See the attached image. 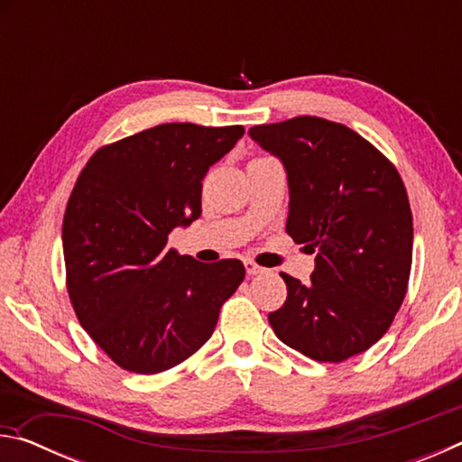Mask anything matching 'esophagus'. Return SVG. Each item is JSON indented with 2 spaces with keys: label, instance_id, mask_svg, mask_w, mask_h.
<instances>
[{
  "label": "esophagus",
  "instance_id": "obj_1",
  "mask_svg": "<svg viewBox=\"0 0 462 462\" xmlns=\"http://www.w3.org/2000/svg\"><path fill=\"white\" fill-rule=\"evenodd\" d=\"M245 269H246L248 275H259V273L264 271L263 267H259V264H256L254 261H250V259L245 261Z\"/></svg>",
  "mask_w": 462,
  "mask_h": 462
}]
</instances>
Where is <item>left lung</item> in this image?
Listing matches in <instances>:
<instances>
[{"mask_svg": "<svg viewBox=\"0 0 462 462\" xmlns=\"http://www.w3.org/2000/svg\"><path fill=\"white\" fill-rule=\"evenodd\" d=\"M283 162L287 234L316 253L310 283L281 273L287 300L269 322L277 338L319 363L371 348L408 291L413 224L397 169L355 130L300 116L248 130Z\"/></svg>", "mask_w": 462, "mask_h": 462, "instance_id": "obj_1", "label": "left lung"}]
</instances>
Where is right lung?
Returning <instances> with one entry per match:
<instances>
[{
  "mask_svg": "<svg viewBox=\"0 0 462 462\" xmlns=\"http://www.w3.org/2000/svg\"><path fill=\"white\" fill-rule=\"evenodd\" d=\"M242 126L161 124L101 146L62 220L67 291L93 342L122 369H173L209 340L245 279L236 259L199 263L167 248L201 214V181Z\"/></svg>",
  "mask_w": 462,
  "mask_h": 462,
  "instance_id": "1",
  "label": "right lung"
}]
</instances>
